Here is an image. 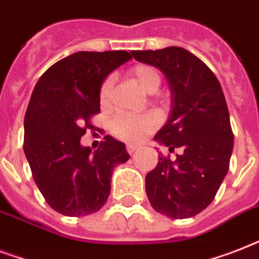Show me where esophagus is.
<instances>
[{"label": "esophagus", "mask_w": 259, "mask_h": 259, "mask_svg": "<svg viewBox=\"0 0 259 259\" xmlns=\"http://www.w3.org/2000/svg\"><path fill=\"white\" fill-rule=\"evenodd\" d=\"M138 148L137 146H134V145H127L126 146V150H127V153L129 154H133L134 152H136V150H137Z\"/></svg>", "instance_id": "obj_1"}]
</instances>
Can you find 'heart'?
Segmentation results:
<instances>
[{
    "label": "heart",
    "mask_w": 259,
    "mask_h": 259,
    "mask_svg": "<svg viewBox=\"0 0 259 259\" xmlns=\"http://www.w3.org/2000/svg\"><path fill=\"white\" fill-rule=\"evenodd\" d=\"M130 78L137 83L145 93H156L161 84V76L156 68L146 64L134 66L129 70ZM113 78L105 79L99 90V102L103 107L110 105L111 94H113ZM158 126V118L153 113H145L141 115H130V114H118L110 122V129L117 138L122 141L136 144L153 132Z\"/></svg>",
    "instance_id": "b5f03b06"
}]
</instances>
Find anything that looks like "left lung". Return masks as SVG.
Segmentation results:
<instances>
[{"mask_svg": "<svg viewBox=\"0 0 259 259\" xmlns=\"http://www.w3.org/2000/svg\"><path fill=\"white\" fill-rule=\"evenodd\" d=\"M132 55L168 79L172 109L154 140L169 152L181 149L175 160L158 156L157 166L145 177L146 195L162 215L192 218L213 200L233 153L234 134L221 83L200 59L180 47Z\"/></svg>", "mask_w": 259, "mask_h": 259, "instance_id": "8db88e82", "label": "left lung"}]
</instances>
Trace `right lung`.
<instances>
[{
    "mask_svg": "<svg viewBox=\"0 0 259 259\" xmlns=\"http://www.w3.org/2000/svg\"><path fill=\"white\" fill-rule=\"evenodd\" d=\"M132 59L126 51H80L59 60L34 86L24 119V152L51 208L66 217L97 212L110 195L111 173L129 160L125 144L106 136L95 152L80 145L101 111L105 78Z\"/></svg>",
    "mask_w": 259,
    "mask_h": 259,
    "instance_id": "1",
    "label": "right lung"
}]
</instances>
